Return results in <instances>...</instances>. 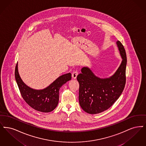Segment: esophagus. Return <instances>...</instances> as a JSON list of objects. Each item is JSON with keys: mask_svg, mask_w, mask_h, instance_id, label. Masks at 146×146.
Here are the masks:
<instances>
[{"mask_svg": "<svg viewBox=\"0 0 146 146\" xmlns=\"http://www.w3.org/2000/svg\"><path fill=\"white\" fill-rule=\"evenodd\" d=\"M77 75H78V72L77 71H75L72 74V77L73 79H76Z\"/></svg>", "mask_w": 146, "mask_h": 146, "instance_id": "1", "label": "esophagus"}]
</instances>
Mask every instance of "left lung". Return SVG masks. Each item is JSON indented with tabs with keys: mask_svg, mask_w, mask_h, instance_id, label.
Masks as SVG:
<instances>
[{
	"mask_svg": "<svg viewBox=\"0 0 146 146\" xmlns=\"http://www.w3.org/2000/svg\"><path fill=\"white\" fill-rule=\"evenodd\" d=\"M116 44L122 60L112 76L100 78L96 76L89 67L84 66L77 76L80 84L79 103L87 113L97 114L108 110L121 96L125 84L127 56L119 41Z\"/></svg>",
	"mask_w": 146,
	"mask_h": 146,
	"instance_id": "left-lung-1",
	"label": "left lung"
}]
</instances>
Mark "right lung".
<instances>
[{
    "label": "right lung",
    "mask_w": 146,
    "mask_h": 146,
    "mask_svg": "<svg viewBox=\"0 0 146 146\" xmlns=\"http://www.w3.org/2000/svg\"><path fill=\"white\" fill-rule=\"evenodd\" d=\"M15 79L22 98L33 108L42 112H50L57 108L60 87L71 79L68 73L58 77L48 86L42 89H35L28 86L20 77L18 63L15 68Z\"/></svg>",
    "instance_id": "1"
}]
</instances>
